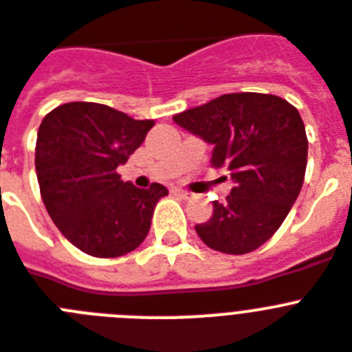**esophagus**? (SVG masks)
Masks as SVG:
<instances>
[{
  "label": "esophagus",
  "mask_w": 352,
  "mask_h": 352,
  "mask_svg": "<svg viewBox=\"0 0 352 352\" xmlns=\"http://www.w3.org/2000/svg\"><path fill=\"white\" fill-rule=\"evenodd\" d=\"M177 193L181 195L182 199H191V197H193V193H191V191H184V190H179V191H177Z\"/></svg>",
  "instance_id": "obj_1"
}]
</instances>
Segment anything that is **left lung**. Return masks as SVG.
<instances>
[{
	"mask_svg": "<svg viewBox=\"0 0 352 352\" xmlns=\"http://www.w3.org/2000/svg\"><path fill=\"white\" fill-rule=\"evenodd\" d=\"M173 121L211 143L214 168L231 171L234 188L212 217L195 226L204 243L223 254H247L274 236L304 182L308 138L299 111L263 93L221 94Z\"/></svg>",
	"mask_w": 352,
	"mask_h": 352,
	"instance_id": "obj_1",
	"label": "left lung"
}]
</instances>
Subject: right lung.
Masks as SVG:
<instances>
[{
    "instance_id": "1",
    "label": "right lung",
    "mask_w": 352,
    "mask_h": 352,
    "mask_svg": "<svg viewBox=\"0 0 352 352\" xmlns=\"http://www.w3.org/2000/svg\"><path fill=\"white\" fill-rule=\"evenodd\" d=\"M153 120L93 102L58 105L44 116L35 171L46 211L66 240L94 258H120L146 238L155 204L168 190H140L116 168L140 148Z\"/></svg>"
}]
</instances>
